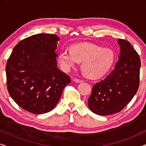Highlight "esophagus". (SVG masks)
Masks as SVG:
<instances>
[{
	"label": "esophagus",
	"instance_id": "1",
	"mask_svg": "<svg viewBox=\"0 0 146 146\" xmlns=\"http://www.w3.org/2000/svg\"><path fill=\"white\" fill-rule=\"evenodd\" d=\"M75 82H76V83H81V82H83V80H80V79H78V78H74L73 80Z\"/></svg>",
	"mask_w": 146,
	"mask_h": 146
}]
</instances>
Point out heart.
<instances>
[{"label": "heart", "instance_id": "1", "mask_svg": "<svg viewBox=\"0 0 146 146\" xmlns=\"http://www.w3.org/2000/svg\"><path fill=\"white\" fill-rule=\"evenodd\" d=\"M115 59L112 50L103 48L94 44L84 42L71 46L70 51L60 52L58 60L66 72L82 62L81 68L86 76L91 79L104 76L113 65Z\"/></svg>", "mask_w": 146, "mask_h": 146}]
</instances>
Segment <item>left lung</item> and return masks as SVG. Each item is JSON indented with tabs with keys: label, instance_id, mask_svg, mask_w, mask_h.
<instances>
[{
	"label": "left lung",
	"instance_id": "1",
	"mask_svg": "<svg viewBox=\"0 0 146 146\" xmlns=\"http://www.w3.org/2000/svg\"><path fill=\"white\" fill-rule=\"evenodd\" d=\"M119 60L114 69L103 80L94 85L88 105L92 112L100 115L120 111L136 94L139 84L141 61L128 41L118 39Z\"/></svg>",
	"mask_w": 146,
	"mask_h": 146
}]
</instances>
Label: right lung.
Here are the masks:
<instances>
[{"label": "right lung", "mask_w": 146, "mask_h": 146, "mask_svg": "<svg viewBox=\"0 0 146 146\" xmlns=\"http://www.w3.org/2000/svg\"><path fill=\"white\" fill-rule=\"evenodd\" d=\"M59 40L55 35H33L19 42L8 60V91L26 111L40 114L52 110L70 83V78L57 66Z\"/></svg>", "instance_id": "add662e5"}]
</instances>
